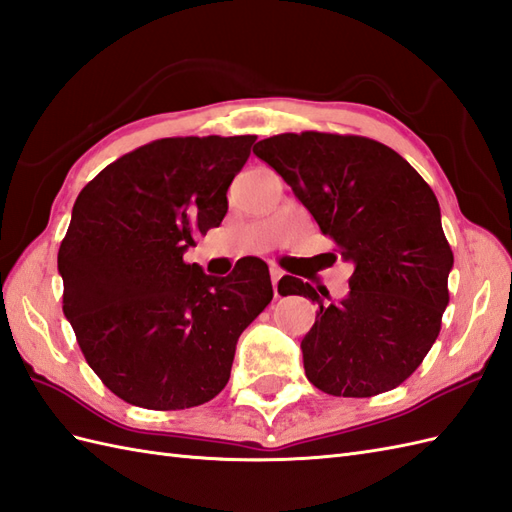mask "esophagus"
<instances>
[{
  "mask_svg": "<svg viewBox=\"0 0 512 512\" xmlns=\"http://www.w3.org/2000/svg\"><path fill=\"white\" fill-rule=\"evenodd\" d=\"M280 278H282V271L280 269H271V285H274V293H276V298H278V282H280Z\"/></svg>",
  "mask_w": 512,
  "mask_h": 512,
  "instance_id": "esophagus-1",
  "label": "esophagus"
}]
</instances>
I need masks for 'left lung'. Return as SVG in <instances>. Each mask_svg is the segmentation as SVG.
Here are the masks:
<instances>
[{"instance_id":"obj_1","label":"left lung","mask_w":512,"mask_h":512,"mask_svg":"<svg viewBox=\"0 0 512 512\" xmlns=\"http://www.w3.org/2000/svg\"><path fill=\"white\" fill-rule=\"evenodd\" d=\"M254 155L355 265L339 302L324 304L300 278L278 282L280 295L320 306L300 344L306 379L352 399L394 390L434 346L449 304L453 252L434 190L390 146L361 135L280 133Z\"/></svg>"}]
</instances>
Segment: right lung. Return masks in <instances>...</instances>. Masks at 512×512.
Returning <instances> with one entry per match:
<instances>
[{
  "mask_svg": "<svg viewBox=\"0 0 512 512\" xmlns=\"http://www.w3.org/2000/svg\"><path fill=\"white\" fill-rule=\"evenodd\" d=\"M256 135L164 138L102 168L59 249L63 313L100 381L131 405L186 410L230 379L236 342L274 298L263 260L214 278L184 260L219 227Z\"/></svg>",
  "mask_w": 512,
  "mask_h": 512,
  "instance_id": "1",
  "label": "right lung"
}]
</instances>
